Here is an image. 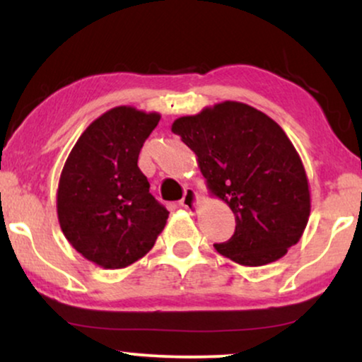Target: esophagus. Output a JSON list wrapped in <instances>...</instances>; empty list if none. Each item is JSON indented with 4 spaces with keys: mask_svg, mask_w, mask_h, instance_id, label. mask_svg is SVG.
<instances>
[{
    "mask_svg": "<svg viewBox=\"0 0 362 362\" xmlns=\"http://www.w3.org/2000/svg\"><path fill=\"white\" fill-rule=\"evenodd\" d=\"M180 206L185 207L187 211H196L197 207V192L192 189V187H186L185 196L180 201Z\"/></svg>",
    "mask_w": 362,
    "mask_h": 362,
    "instance_id": "1",
    "label": "esophagus"
}]
</instances>
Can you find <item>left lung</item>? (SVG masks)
Wrapping results in <instances>:
<instances>
[{"label": "left lung", "instance_id": "left-lung-1", "mask_svg": "<svg viewBox=\"0 0 362 362\" xmlns=\"http://www.w3.org/2000/svg\"><path fill=\"white\" fill-rule=\"evenodd\" d=\"M171 130L235 216L234 235L216 250L249 267L281 259L300 240L311 206L303 163L279 123L245 103L222 102L177 118Z\"/></svg>", "mask_w": 362, "mask_h": 362}]
</instances>
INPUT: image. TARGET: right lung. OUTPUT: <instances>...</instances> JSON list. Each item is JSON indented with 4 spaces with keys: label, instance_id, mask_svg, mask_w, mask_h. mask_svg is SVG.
Wrapping results in <instances>:
<instances>
[{
    "label": "right lung",
    "instance_id": "add662e5",
    "mask_svg": "<svg viewBox=\"0 0 362 362\" xmlns=\"http://www.w3.org/2000/svg\"><path fill=\"white\" fill-rule=\"evenodd\" d=\"M160 113L115 107L82 133L61 173L57 217L78 254L103 269L141 259L165 229L170 212L150 192L138 168L143 143Z\"/></svg>",
    "mask_w": 362,
    "mask_h": 362
}]
</instances>
